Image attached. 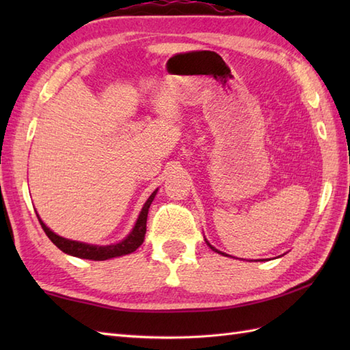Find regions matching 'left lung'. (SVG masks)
Segmentation results:
<instances>
[{"instance_id":"left-lung-1","label":"left lung","mask_w":350,"mask_h":350,"mask_svg":"<svg viewBox=\"0 0 350 350\" xmlns=\"http://www.w3.org/2000/svg\"><path fill=\"white\" fill-rule=\"evenodd\" d=\"M204 241H206V243H207V245H209V247H211V250H212V251H215V252H218V254H222V256H228V254H226V252H221L219 250H217V248H215V247H212V245L209 243V241H207V239H204ZM228 257H230V256H228Z\"/></svg>"}]
</instances>
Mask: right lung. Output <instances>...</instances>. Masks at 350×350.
Here are the masks:
<instances>
[{
    "label": "right lung",
    "mask_w": 350,
    "mask_h": 350,
    "mask_svg": "<svg viewBox=\"0 0 350 350\" xmlns=\"http://www.w3.org/2000/svg\"><path fill=\"white\" fill-rule=\"evenodd\" d=\"M156 192H158V189H154L152 192V196L147 198V202L144 203L143 209H141L138 218L135 221V226L132 227L131 233L120 242L111 243V245H93V243L66 239V237L58 236L57 233L52 232V230L42 221L39 213L36 212V215H37V218H39L40 226L44 230V233H46V236L51 239V242L54 243L57 248H60L63 252H66V254L78 257V258H87V260H108V258L131 254V252L135 251L139 245L144 242L147 213H148V209H150V204L153 202Z\"/></svg>",
    "instance_id": "right-lung-1"
}]
</instances>
